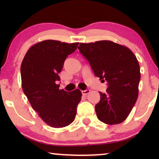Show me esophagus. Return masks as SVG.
<instances>
[{
    "label": "esophagus",
    "mask_w": 159,
    "mask_h": 159,
    "mask_svg": "<svg viewBox=\"0 0 159 159\" xmlns=\"http://www.w3.org/2000/svg\"><path fill=\"white\" fill-rule=\"evenodd\" d=\"M90 92V90H82V95H88Z\"/></svg>",
    "instance_id": "obj_1"
}]
</instances>
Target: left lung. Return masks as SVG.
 Listing matches in <instances>:
<instances>
[{
  "label": "left lung",
  "mask_w": 159,
  "mask_h": 159,
  "mask_svg": "<svg viewBox=\"0 0 159 159\" xmlns=\"http://www.w3.org/2000/svg\"><path fill=\"white\" fill-rule=\"evenodd\" d=\"M78 49L96 77L107 82L106 93L100 92L95 105L98 119L107 125L120 124L136 103L140 70L136 56L126 46L110 40L80 44Z\"/></svg>",
  "instance_id": "left-lung-1"
}]
</instances>
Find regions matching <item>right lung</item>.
I'll return each mask as SVG.
<instances>
[{
  "mask_svg": "<svg viewBox=\"0 0 159 159\" xmlns=\"http://www.w3.org/2000/svg\"><path fill=\"white\" fill-rule=\"evenodd\" d=\"M79 43H66L47 40L30 48L21 65V87L32 107L43 121L54 128L72 123L82 93L59 90L58 73L69 55Z\"/></svg>",
  "mask_w": 159,
  "mask_h": 159,
  "instance_id": "obj_1",
  "label": "right lung"
}]
</instances>
